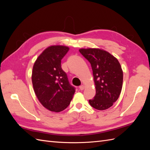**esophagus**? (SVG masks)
Segmentation results:
<instances>
[{
    "mask_svg": "<svg viewBox=\"0 0 150 150\" xmlns=\"http://www.w3.org/2000/svg\"><path fill=\"white\" fill-rule=\"evenodd\" d=\"M84 85H81V86H79V89H80L81 90H83L84 89Z\"/></svg>",
    "mask_w": 150,
    "mask_h": 150,
    "instance_id": "34e87169",
    "label": "esophagus"
}]
</instances>
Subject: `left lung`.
I'll return each instance as SVG.
<instances>
[{"instance_id": "8db88e82", "label": "left lung", "mask_w": 150, "mask_h": 150, "mask_svg": "<svg viewBox=\"0 0 150 150\" xmlns=\"http://www.w3.org/2000/svg\"><path fill=\"white\" fill-rule=\"evenodd\" d=\"M79 52L90 62L96 89L91 106L104 110L113 106L120 94L123 72L118 60L110 53L98 48L80 49Z\"/></svg>"}]
</instances>
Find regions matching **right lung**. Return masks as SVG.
Wrapping results in <instances>:
<instances>
[{
  "instance_id": "right-lung-1",
  "label": "right lung",
  "mask_w": 150,
  "mask_h": 150,
  "mask_svg": "<svg viewBox=\"0 0 150 150\" xmlns=\"http://www.w3.org/2000/svg\"><path fill=\"white\" fill-rule=\"evenodd\" d=\"M69 51L64 46H51L38 57L32 71L35 93L42 106L60 112L69 106L75 89L61 68V60Z\"/></svg>"
}]
</instances>
